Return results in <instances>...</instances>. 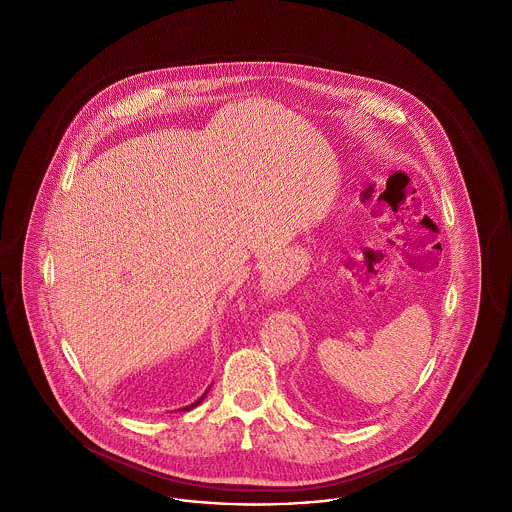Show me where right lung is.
Here are the masks:
<instances>
[{
  "instance_id": "obj_1",
  "label": "right lung",
  "mask_w": 512,
  "mask_h": 512,
  "mask_svg": "<svg viewBox=\"0 0 512 512\" xmlns=\"http://www.w3.org/2000/svg\"><path fill=\"white\" fill-rule=\"evenodd\" d=\"M209 390H211V386H209V388H207V391H205V393H203V395H201V397H199V399H197V401H194V403H192V405H186V407H184V409H182V411H192V409H194V407H197V405H199V403H201V401H203V399H205V397H207V393H209Z\"/></svg>"
}]
</instances>
